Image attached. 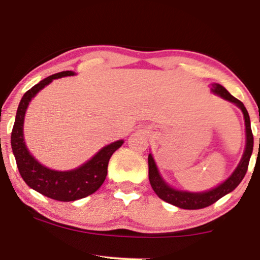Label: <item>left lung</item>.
<instances>
[{
	"mask_svg": "<svg viewBox=\"0 0 260 260\" xmlns=\"http://www.w3.org/2000/svg\"><path fill=\"white\" fill-rule=\"evenodd\" d=\"M211 91L214 94L219 95L222 99L230 101V103H234L236 106L240 107L243 112L244 117V124H246V148H244V153L242 159H241L240 164L236 168V170L232 172V175L230 176L226 181H223L222 183H220L219 186L213 188V189L205 190V192H199V193H193V192H186V190H178L169 186L165 181L162 180L159 174V170L156 168V164H155L153 155L149 154L148 156V165H149V181H150L151 187H153L154 192L156 193L157 197L162 201L170 203V204L175 205L181 209H189V210H194V209H203L207 208L209 205L214 204V203L219 201L220 198H222L223 196H226L228 193L232 192L238 184L241 183V181L243 180L244 175H246L247 169H248V164L250 155L253 151V133L250 129V120L249 115L247 109L244 107L243 103H241L240 100L236 99L235 96H232L230 92L223 88L222 85L214 83L211 84Z\"/></svg>",
	"mask_w": 260,
	"mask_h": 260,
	"instance_id": "1",
	"label": "left lung"
}]
</instances>
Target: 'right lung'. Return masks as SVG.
<instances>
[{"label": "right lung", "instance_id": "right-lung-1", "mask_svg": "<svg viewBox=\"0 0 260 260\" xmlns=\"http://www.w3.org/2000/svg\"><path fill=\"white\" fill-rule=\"evenodd\" d=\"M67 76H74V72L64 71L52 74L39 82L23 95L18 106L16 121L11 134V145L16 157L17 168L25 183L40 194L59 202H73L96 192L106 178L110 157L123 144V140L113 142L98 151L82 166L70 171H56L46 168L29 153L23 134L24 116L29 103L53 79Z\"/></svg>", "mask_w": 260, "mask_h": 260}]
</instances>
